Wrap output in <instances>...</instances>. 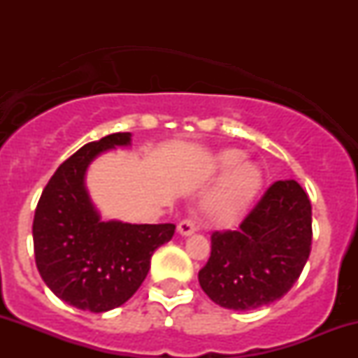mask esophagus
Segmentation results:
<instances>
[{
    "mask_svg": "<svg viewBox=\"0 0 358 358\" xmlns=\"http://www.w3.org/2000/svg\"><path fill=\"white\" fill-rule=\"evenodd\" d=\"M178 234L180 236H185V237H188V236H192L193 232H195V224H193L192 220H182L178 224Z\"/></svg>",
    "mask_w": 358,
    "mask_h": 358,
    "instance_id": "1",
    "label": "esophagus"
}]
</instances>
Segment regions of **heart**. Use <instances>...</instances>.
<instances>
[{
	"instance_id": "1",
	"label": "heart",
	"mask_w": 358,
	"mask_h": 358,
	"mask_svg": "<svg viewBox=\"0 0 358 358\" xmlns=\"http://www.w3.org/2000/svg\"><path fill=\"white\" fill-rule=\"evenodd\" d=\"M244 151L224 150L217 156L215 170L224 175L203 200L205 217L220 227L237 224L252 207L262 187V170L244 159Z\"/></svg>"
}]
</instances>
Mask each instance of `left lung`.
Wrapping results in <instances>:
<instances>
[{"mask_svg": "<svg viewBox=\"0 0 358 358\" xmlns=\"http://www.w3.org/2000/svg\"><path fill=\"white\" fill-rule=\"evenodd\" d=\"M311 236L310 199L298 182L279 180L237 231L212 234L200 286L213 303L234 311L278 301L305 268Z\"/></svg>", "mask_w": 358, "mask_h": 358, "instance_id": "1", "label": "left lung"}]
</instances>
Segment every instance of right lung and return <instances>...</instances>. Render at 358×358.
Segmentation results:
<instances>
[{"mask_svg": "<svg viewBox=\"0 0 358 358\" xmlns=\"http://www.w3.org/2000/svg\"><path fill=\"white\" fill-rule=\"evenodd\" d=\"M131 133L87 143L57 168L34 219L35 262L45 285L62 301L92 313L124 305L145 281L151 256L171 241L173 224L102 220L85 187L97 156L129 146Z\"/></svg>", "mask_w": 358, "mask_h": 358, "instance_id": "1", "label": "right lung"}]
</instances>
